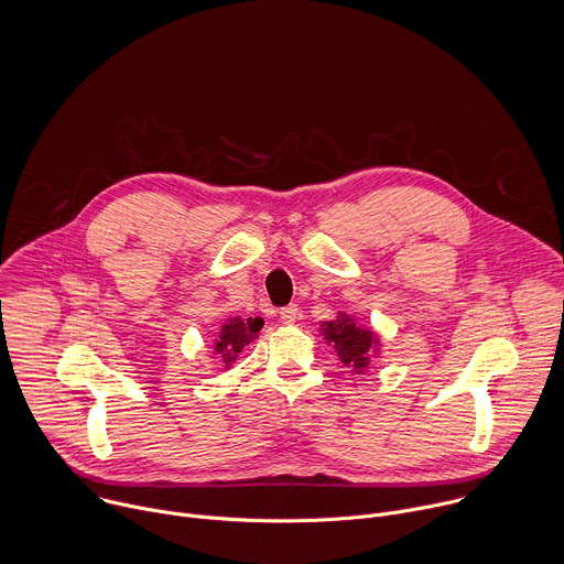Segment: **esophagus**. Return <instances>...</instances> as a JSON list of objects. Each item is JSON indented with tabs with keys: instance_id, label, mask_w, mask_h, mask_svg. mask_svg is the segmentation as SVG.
<instances>
[{
	"instance_id": "34e87169",
	"label": "esophagus",
	"mask_w": 564,
	"mask_h": 564,
	"mask_svg": "<svg viewBox=\"0 0 564 564\" xmlns=\"http://www.w3.org/2000/svg\"><path fill=\"white\" fill-rule=\"evenodd\" d=\"M279 316H281V321L283 323H294L296 321V316H299V305H288V307H283L281 312H279Z\"/></svg>"
}]
</instances>
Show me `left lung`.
Returning a JSON list of instances; mask_svg holds the SVG:
<instances>
[{"instance_id":"1","label":"left lung","mask_w":564,"mask_h":564,"mask_svg":"<svg viewBox=\"0 0 564 564\" xmlns=\"http://www.w3.org/2000/svg\"><path fill=\"white\" fill-rule=\"evenodd\" d=\"M321 329L323 338L334 347L340 362L354 367L356 371H362L369 365V356L379 345L377 334L356 325V321L343 312L334 321H323Z\"/></svg>"}]
</instances>
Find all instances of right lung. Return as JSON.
Wrapping results in <instances>:
<instances>
[{"instance_id": "obj_1", "label": "right lung", "mask_w": 564, "mask_h": 564, "mask_svg": "<svg viewBox=\"0 0 564 564\" xmlns=\"http://www.w3.org/2000/svg\"><path fill=\"white\" fill-rule=\"evenodd\" d=\"M257 332H259L257 321L252 318L243 321L239 316L230 318L219 332V338L215 343V354H219L226 365H232V360H237V354L257 338Z\"/></svg>"}]
</instances>
